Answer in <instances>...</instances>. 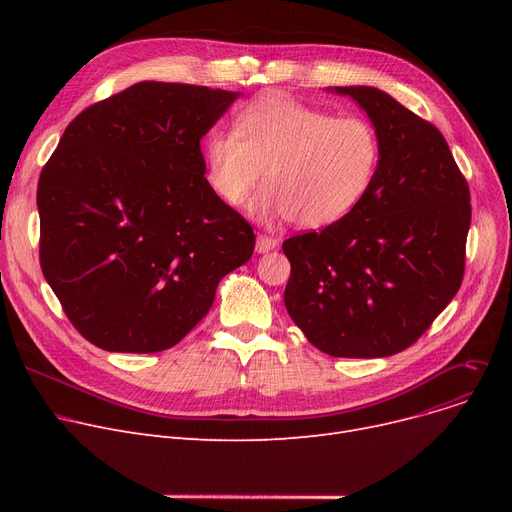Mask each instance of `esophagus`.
<instances>
[{
  "label": "esophagus",
  "mask_w": 512,
  "mask_h": 512,
  "mask_svg": "<svg viewBox=\"0 0 512 512\" xmlns=\"http://www.w3.org/2000/svg\"><path fill=\"white\" fill-rule=\"evenodd\" d=\"M278 245V240L270 234H257V253H270Z\"/></svg>",
  "instance_id": "34e87169"
}]
</instances>
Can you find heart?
Returning <instances> with one entry per match:
<instances>
[{
  "instance_id": "1",
  "label": "heart",
  "mask_w": 512,
  "mask_h": 512,
  "mask_svg": "<svg viewBox=\"0 0 512 512\" xmlns=\"http://www.w3.org/2000/svg\"><path fill=\"white\" fill-rule=\"evenodd\" d=\"M209 186L228 205L245 201L265 168L255 209L301 228H326L357 209L382 164L378 128L363 116H336L288 95H265L232 130L203 143Z\"/></svg>"
}]
</instances>
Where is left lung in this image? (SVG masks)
<instances>
[{"label":"left lung","mask_w":512,"mask_h":512,"mask_svg":"<svg viewBox=\"0 0 512 512\" xmlns=\"http://www.w3.org/2000/svg\"><path fill=\"white\" fill-rule=\"evenodd\" d=\"M336 93L353 97L378 128L382 164L346 218L282 242L284 305L321 353L390 357L415 344L461 288L469 184L432 122L380 89Z\"/></svg>","instance_id":"obj_1"}]
</instances>
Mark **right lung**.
Instances as JSON below:
<instances>
[{
	"label": "right lung",
	"mask_w": 512,
	"mask_h": 512,
	"mask_svg": "<svg viewBox=\"0 0 512 512\" xmlns=\"http://www.w3.org/2000/svg\"><path fill=\"white\" fill-rule=\"evenodd\" d=\"M238 93L143 80L64 130L37 186L39 263L78 334L159 353L191 332L255 249L205 178L201 139Z\"/></svg>",
	"instance_id": "1"
}]
</instances>
